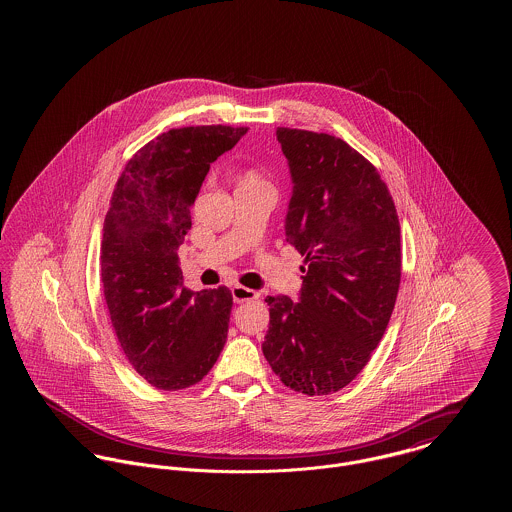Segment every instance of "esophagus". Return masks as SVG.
Segmentation results:
<instances>
[{
	"instance_id": "obj_1",
	"label": "esophagus",
	"mask_w": 512,
	"mask_h": 512,
	"mask_svg": "<svg viewBox=\"0 0 512 512\" xmlns=\"http://www.w3.org/2000/svg\"><path fill=\"white\" fill-rule=\"evenodd\" d=\"M232 299H234L236 303H244V301L259 299V293L255 292V290L244 288V286H234V288H232Z\"/></svg>"
}]
</instances>
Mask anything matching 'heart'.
I'll return each instance as SVG.
<instances>
[{"label":"heart","mask_w":512,"mask_h":512,"mask_svg":"<svg viewBox=\"0 0 512 512\" xmlns=\"http://www.w3.org/2000/svg\"><path fill=\"white\" fill-rule=\"evenodd\" d=\"M249 178H253V176H249Z\"/></svg>","instance_id":"1"}]
</instances>
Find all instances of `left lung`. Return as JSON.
Here are the masks:
<instances>
[{"mask_svg":"<svg viewBox=\"0 0 512 512\" xmlns=\"http://www.w3.org/2000/svg\"><path fill=\"white\" fill-rule=\"evenodd\" d=\"M292 174L286 242L305 257L299 301L270 295L263 355L293 391L328 395L363 368L390 322L401 230L388 186L343 140L278 128Z\"/></svg>","mask_w":512,"mask_h":512,"instance_id":"obj_1","label":"left lung"}]
</instances>
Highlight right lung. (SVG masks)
I'll return each mask as SVG.
<instances>
[{
  "instance_id": "1",
  "label": "right lung",
  "mask_w": 512,
  "mask_h": 512,
  "mask_svg": "<svg viewBox=\"0 0 512 512\" xmlns=\"http://www.w3.org/2000/svg\"><path fill=\"white\" fill-rule=\"evenodd\" d=\"M247 128H172L126 163L103 222L101 282L122 351L159 390H184L213 368L228 336L232 293L190 292L178 247L190 207L224 151Z\"/></svg>"
}]
</instances>
